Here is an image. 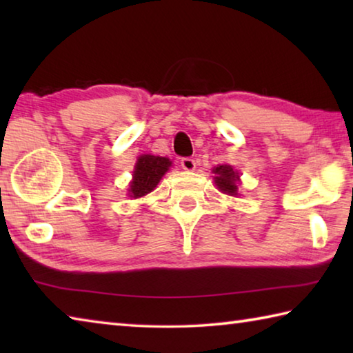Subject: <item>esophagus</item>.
<instances>
[{
	"label": "esophagus",
	"instance_id": "1",
	"mask_svg": "<svg viewBox=\"0 0 353 353\" xmlns=\"http://www.w3.org/2000/svg\"><path fill=\"white\" fill-rule=\"evenodd\" d=\"M181 165L185 171H194V168H196V162L193 157H183L181 160Z\"/></svg>",
	"mask_w": 353,
	"mask_h": 353
}]
</instances>
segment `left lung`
Segmentation results:
<instances>
[{"mask_svg": "<svg viewBox=\"0 0 353 353\" xmlns=\"http://www.w3.org/2000/svg\"><path fill=\"white\" fill-rule=\"evenodd\" d=\"M214 172V183L218 185V188L230 196L236 194L238 190V172L232 168L230 165H218L216 168H213Z\"/></svg>", "mask_w": 353, "mask_h": 353, "instance_id": "1", "label": "left lung"}]
</instances>
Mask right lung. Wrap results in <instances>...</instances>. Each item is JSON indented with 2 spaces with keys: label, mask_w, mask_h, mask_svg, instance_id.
<instances>
[{
  "label": "right lung",
  "mask_w": 353,
  "mask_h": 353,
  "mask_svg": "<svg viewBox=\"0 0 353 353\" xmlns=\"http://www.w3.org/2000/svg\"><path fill=\"white\" fill-rule=\"evenodd\" d=\"M171 166L170 159L159 155H141L137 160L134 181L130 183V198H141L155 188L160 179Z\"/></svg>",
  "instance_id": "obj_1"
}]
</instances>
